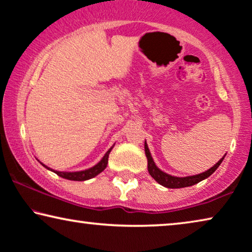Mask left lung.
Masks as SVG:
<instances>
[{"instance_id":"left-lung-1","label":"left lung","mask_w":252,"mask_h":252,"mask_svg":"<svg viewBox=\"0 0 252 252\" xmlns=\"http://www.w3.org/2000/svg\"><path fill=\"white\" fill-rule=\"evenodd\" d=\"M145 153H146V157H147L148 160V172L149 174L153 176V179L155 180L162 185L163 187L170 188V189H179V188H186V187H190L196 185V183L202 181V180L207 179L208 176L212 175L214 172L217 170V167L220 166V163L223 162L224 157L220 158L219 162H217L213 167H210L209 170H207L206 172H202L200 174L197 175H191V176H185V178H178V176H172L170 174L165 173V172L160 171L158 167L156 166L155 162L153 160V157L150 155V152L148 149L147 144L145 142Z\"/></svg>"}]
</instances>
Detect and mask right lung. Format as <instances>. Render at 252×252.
<instances>
[{"instance_id": "obj_1", "label": "right lung", "mask_w": 252, "mask_h": 252, "mask_svg": "<svg viewBox=\"0 0 252 252\" xmlns=\"http://www.w3.org/2000/svg\"><path fill=\"white\" fill-rule=\"evenodd\" d=\"M114 146H112V147L107 150L106 154H105L104 157L102 159L99 160L98 163H97L95 166L88 168V170H85V171H79V172H60V171H55V170H52L46 165L40 163L43 165L44 167H46L47 170H50L52 172H54L55 174H58L59 176H61L63 179H66V180H71V181H86V180H89L92 178H95L96 175H98L100 172H103L105 168L107 166V163H108V155H110L111 150L113 149Z\"/></svg>"}]
</instances>
